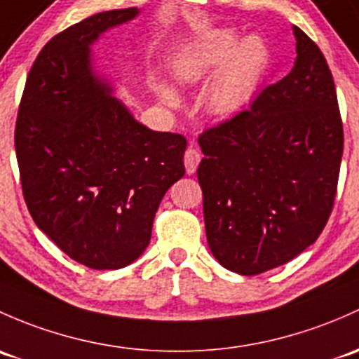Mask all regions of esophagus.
<instances>
[{
    "mask_svg": "<svg viewBox=\"0 0 359 359\" xmlns=\"http://www.w3.org/2000/svg\"><path fill=\"white\" fill-rule=\"evenodd\" d=\"M199 161H201V153L196 148H189L184 154V165H186L187 173H194L198 170Z\"/></svg>",
    "mask_w": 359,
    "mask_h": 359,
    "instance_id": "1",
    "label": "esophagus"
}]
</instances>
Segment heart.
Listing matches in <instances>:
<instances>
[{
    "label": "heart",
    "mask_w": 359,
    "mask_h": 359,
    "mask_svg": "<svg viewBox=\"0 0 359 359\" xmlns=\"http://www.w3.org/2000/svg\"><path fill=\"white\" fill-rule=\"evenodd\" d=\"M236 29L220 27L199 34L175 60V75L182 84L194 86L211 79L205 101L210 113L236 115L255 96L270 63V50L258 36L241 39ZM158 93L170 107H179L180 97L168 86Z\"/></svg>",
    "instance_id": "heart-1"
}]
</instances>
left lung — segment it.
<instances>
[{
  "mask_svg": "<svg viewBox=\"0 0 359 359\" xmlns=\"http://www.w3.org/2000/svg\"><path fill=\"white\" fill-rule=\"evenodd\" d=\"M294 36L292 70L198 139L208 246L241 275L296 258L318 239L334 208L344 149L334 77L296 25Z\"/></svg>",
  "mask_w": 359,
  "mask_h": 359,
  "instance_id": "left-lung-1",
  "label": "left lung"
}]
</instances>
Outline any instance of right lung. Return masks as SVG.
I'll return each instance as SVG.
<instances>
[{
  "mask_svg": "<svg viewBox=\"0 0 359 359\" xmlns=\"http://www.w3.org/2000/svg\"><path fill=\"white\" fill-rule=\"evenodd\" d=\"M137 13L101 11L56 34L29 72L15 126L30 217L94 270L144 252L165 192L186 173V137L139 123L90 65V44Z\"/></svg>",
  "mask_w": 359,
  "mask_h": 359,
  "instance_id": "1",
  "label": "right lung"
}]
</instances>
